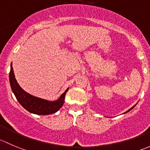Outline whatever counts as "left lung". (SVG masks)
<instances>
[{
	"mask_svg": "<svg viewBox=\"0 0 150 150\" xmlns=\"http://www.w3.org/2000/svg\"><path fill=\"white\" fill-rule=\"evenodd\" d=\"M135 106H136V105H133V107H132V108H130V109H129V110H127V111H126V112H125V113H124V114H126V113H127V112H128V111H130V110H132V109H133V108H134V107H135Z\"/></svg>",
	"mask_w": 150,
	"mask_h": 150,
	"instance_id": "1",
	"label": "left lung"
}]
</instances>
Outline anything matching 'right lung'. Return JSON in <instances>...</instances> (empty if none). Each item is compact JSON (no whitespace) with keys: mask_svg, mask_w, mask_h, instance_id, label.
Here are the masks:
<instances>
[{"mask_svg":"<svg viewBox=\"0 0 150 150\" xmlns=\"http://www.w3.org/2000/svg\"><path fill=\"white\" fill-rule=\"evenodd\" d=\"M9 82L11 90L20 104L28 111L37 115H48L57 112L63 105L65 95L69 89V88H67L59 98L55 101H50L31 95L24 91L16 81L12 64L9 72Z\"/></svg>","mask_w":150,"mask_h":150,"instance_id":"obj_1","label":"right lung"}]
</instances>
